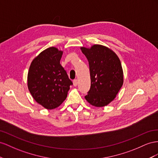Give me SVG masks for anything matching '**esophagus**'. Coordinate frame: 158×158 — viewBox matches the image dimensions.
Returning <instances> with one entry per match:
<instances>
[{
    "mask_svg": "<svg viewBox=\"0 0 158 158\" xmlns=\"http://www.w3.org/2000/svg\"><path fill=\"white\" fill-rule=\"evenodd\" d=\"M73 83V85H74V86L76 87L77 85V84H78V81H77V79H74Z\"/></svg>",
    "mask_w": 158,
    "mask_h": 158,
    "instance_id": "34e87169",
    "label": "esophagus"
}]
</instances>
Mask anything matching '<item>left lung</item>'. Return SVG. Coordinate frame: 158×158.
Returning a JSON list of instances; mask_svg holds the SVG:
<instances>
[{
    "instance_id": "1",
    "label": "left lung",
    "mask_w": 158,
    "mask_h": 158,
    "mask_svg": "<svg viewBox=\"0 0 158 158\" xmlns=\"http://www.w3.org/2000/svg\"><path fill=\"white\" fill-rule=\"evenodd\" d=\"M81 49L89 61L91 76V88L85 98L94 106H106L115 98L123 85L120 59L112 49L102 45Z\"/></svg>"
}]
</instances>
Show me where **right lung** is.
Returning a JSON list of instances; mask_svg holds the SVG:
<instances>
[{"label": "right lung", "mask_w": 158, "mask_h": 158, "mask_svg": "<svg viewBox=\"0 0 158 158\" xmlns=\"http://www.w3.org/2000/svg\"><path fill=\"white\" fill-rule=\"evenodd\" d=\"M63 52L48 48L31 61L28 73V87L34 100L52 110L61 105L73 85L60 64Z\"/></svg>", "instance_id": "add662e5"}]
</instances>
